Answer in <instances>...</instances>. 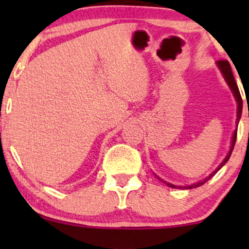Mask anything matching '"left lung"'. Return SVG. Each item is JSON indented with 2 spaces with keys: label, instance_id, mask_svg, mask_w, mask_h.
Returning a JSON list of instances; mask_svg holds the SVG:
<instances>
[{
  "label": "left lung",
  "instance_id": "obj_1",
  "mask_svg": "<svg viewBox=\"0 0 249 249\" xmlns=\"http://www.w3.org/2000/svg\"><path fill=\"white\" fill-rule=\"evenodd\" d=\"M215 64H216V67L219 68L220 72H221V75H222V77H224V79L226 81V83H227V85H228V87H230L231 91H232V93H233V96H234V98H235L236 104H238V111H236V127H238L239 121H240V118H241V113H242V99H241V95H240L239 88H238V85H236L235 79H234V76H233L232 69H231L230 63H228L227 61H218V62L215 63ZM236 132H238V128H235V130H234V132H233L232 142H231V147H230V151H228L227 156L225 157V159H224V160H222L221 164H220L219 166L216 167L215 170H214L213 172L211 173L208 177H206V178H205V179L200 180V181H198V182H194V184H192V185H187V186H177V185H173V184H171V182H167V181H165V180L160 179L158 176H156V174H154V176H156L157 178H158L159 180H161L162 182H165V184H166L167 186L173 187V188H185V190H191V188L201 186V185H204L205 182L208 181V180L212 178L214 174L218 172L220 168L224 166L226 162L228 161V159H230L231 154H232V151H233V148H234V145H235Z\"/></svg>",
  "mask_w": 249,
  "mask_h": 249
}]
</instances>
